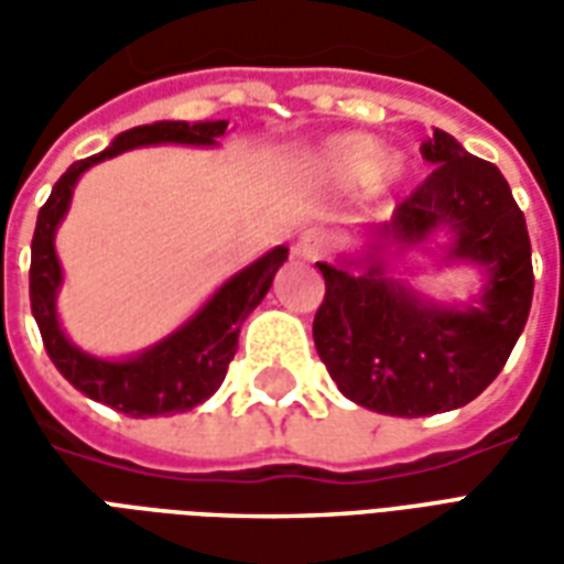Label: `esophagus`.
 I'll list each match as a JSON object with an SVG mask.
<instances>
[{
    "label": "esophagus",
    "instance_id": "34e87169",
    "mask_svg": "<svg viewBox=\"0 0 564 564\" xmlns=\"http://www.w3.org/2000/svg\"><path fill=\"white\" fill-rule=\"evenodd\" d=\"M295 250H299V257L319 259L329 250V232H326V229H305V232L299 235Z\"/></svg>",
    "mask_w": 564,
    "mask_h": 564
}]
</instances>
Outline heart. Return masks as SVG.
Wrapping results in <instances>:
<instances>
[{"label": "heart", "instance_id": "obj_1", "mask_svg": "<svg viewBox=\"0 0 564 564\" xmlns=\"http://www.w3.org/2000/svg\"><path fill=\"white\" fill-rule=\"evenodd\" d=\"M380 161H383V153H380V148L371 139H347L341 141V144H335L329 153L332 172L341 174V177H354V181L368 177V174H375L378 169L383 177H392V174H395V165L384 162V165L380 166Z\"/></svg>", "mask_w": 564, "mask_h": 564}]
</instances>
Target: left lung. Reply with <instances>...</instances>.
Here are the masks:
<instances>
[{
    "instance_id": "left-lung-1",
    "label": "left lung",
    "mask_w": 564,
    "mask_h": 564,
    "mask_svg": "<svg viewBox=\"0 0 564 564\" xmlns=\"http://www.w3.org/2000/svg\"><path fill=\"white\" fill-rule=\"evenodd\" d=\"M432 172L399 202L383 235L423 241L453 229L449 257L489 271L480 305L425 307L380 269L350 274L317 262L326 281L314 317L323 366L350 402L390 416L462 408L498 378L532 307V245L520 205L492 162L435 129L420 144Z\"/></svg>"
}]
</instances>
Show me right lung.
Wrapping results in <instances>:
<instances>
[{"label": "right lung", "mask_w": 564, "mask_h": 564, "mask_svg": "<svg viewBox=\"0 0 564 564\" xmlns=\"http://www.w3.org/2000/svg\"><path fill=\"white\" fill-rule=\"evenodd\" d=\"M226 127H229L226 120L193 123V127L181 123V120H162L153 127L129 129L123 135H117L111 148H105L102 153L72 162L39 210V223H35V235H32L30 302L39 332H42L44 350L75 390L90 395L96 402L111 404L120 414H177V411L196 408L220 390L229 362L238 350L241 323L269 293L274 271L281 269L286 259V247L271 250L269 257H262L250 269L235 274L184 329L174 332L172 338L156 344L153 350L141 354L139 359H127V362H102V359H93V356L80 354L78 347H72L59 329L54 299L63 274H59V259L54 250L56 226L66 214L75 181L96 162L117 156L129 148L160 144V141L214 144V139L223 135Z\"/></svg>", "instance_id": "1"}]
</instances>
